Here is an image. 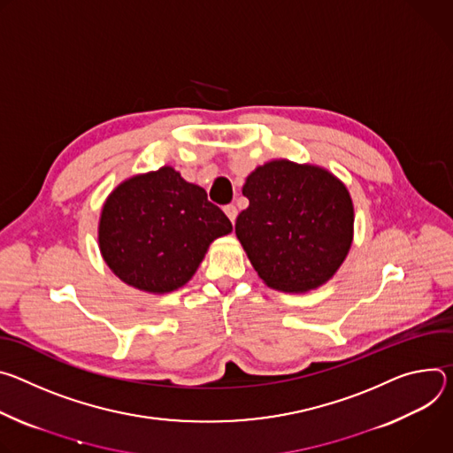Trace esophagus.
Returning <instances> with one entry per match:
<instances>
[{"label": "esophagus", "instance_id": "esophagus-1", "mask_svg": "<svg viewBox=\"0 0 453 453\" xmlns=\"http://www.w3.org/2000/svg\"><path fill=\"white\" fill-rule=\"evenodd\" d=\"M225 214H226L228 219L234 223L235 218H237V209H235V205H226V207H225Z\"/></svg>", "mask_w": 453, "mask_h": 453}]
</instances>
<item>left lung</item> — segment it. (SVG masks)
I'll return each instance as SVG.
<instances>
[{
    "label": "left lung",
    "instance_id": "obj_1",
    "mask_svg": "<svg viewBox=\"0 0 453 453\" xmlns=\"http://www.w3.org/2000/svg\"><path fill=\"white\" fill-rule=\"evenodd\" d=\"M250 205L235 235L257 275L273 289L303 293L326 284L353 242L355 209L329 171L273 160L246 178Z\"/></svg>",
    "mask_w": 453,
    "mask_h": 453
}]
</instances>
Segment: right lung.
<instances>
[{
  "mask_svg": "<svg viewBox=\"0 0 453 453\" xmlns=\"http://www.w3.org/2000/svg\"><path fill=\"white\" fill-rule=\"evenodd\" d=\"M230 232V219L205 188L165 165L122 181L108 196L98 246L120 280L162 295L187 284L211 242Z\"/></svg>",
  "mask_w": 453,
  "mask_h": 453,
  "instance_id": "right-lung-1",
  "label": "right lung"
}]
</instances>
